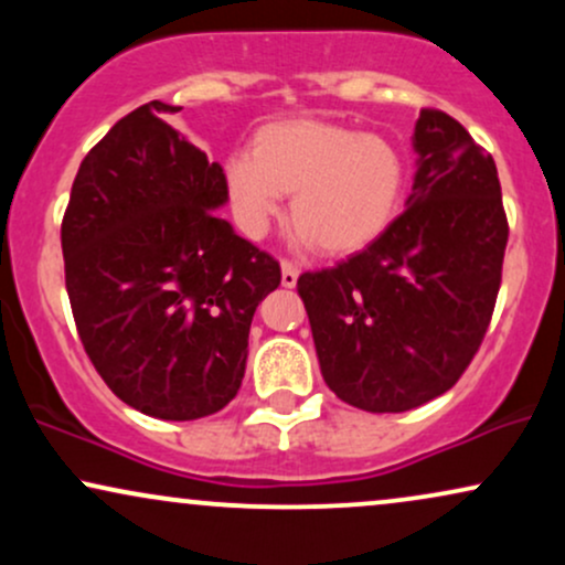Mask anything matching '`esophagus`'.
Instances as JSON below:
<instances>
[{
	"label": "esophagus",
	"instance_id": "esophagus-1",
	"mask_svg": "<svg viewBox=\"0 0 565 565\" xmlns=\"http://www.w3.org/2000/svg\"><path fill=\"white\" fill-rule=\"evenodd\" d=\"M297 278H300V270H297V265L284 260L281 263V284H284V287H287V289L297 287Z\"/></svg>",
	"mask_w": 565,
	"mask_h": 565
}]
</instances>
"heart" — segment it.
Instances as JSON below:
<instances>
[{
  "label": "heart",
  "instance_id": "obj_1",
  "mask_svg": "<svg viewBox=\"0 0 565 565\" xmlns=\"http://www.w3.org/2000/svg\"><path fill=\"white\" fill-rule=\"evenodd\" d=\"M233 217L260 238L291 193L297 242L327 255H353L385 233L398 212L406 164L380 135L323 119H284L257 129L252 151L223 167Z\"/></svg>",
  "mask_w": 565,
  "mask_h": 565
}]
</instances>
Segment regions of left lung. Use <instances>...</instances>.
I'll use <instances>...</instances> for the list:
<instances>
[{"instance_id": "left-lung-1", "label": "left lung", "mask_w": 565, "mask_h": 565, "mask_svg": "<svg viewBox=\"0 0 565 565\" xmlns=\"http://www.w3.org/2000/svg\"><path fill=\"white\" fill-rule=\"evenodd\" d=\"M406 212L359 255L297 281L323 382L372 414L462 377L494 313L508 217L497 164L444 111H419Z\"/></svg>"}]
</instances>
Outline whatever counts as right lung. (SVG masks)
I'll list each match as a JSON object with an SVG mask.
<instances>
[{
  "label": "right lung",
  "instance_id": "1",
  "mask_svg": "<svg viewBox=\"0 0 565 565\" xmlns=\"http://www.w3.org/2000/svg\"><path fill=\"white\" fill-rule=\"evenodd\" d=\"M174 111L146 103L84 157L61 244L97 374L127 406L188 423L238 393L252 316L281 268L217 215L223 167L167 121Z\"/></svg>",
  "mask_w": 565,
  "mask_h": 565
}]
</instances>
